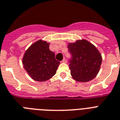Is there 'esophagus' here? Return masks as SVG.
<instances>
[{
    "mask_svg": "<svg viewBox=\"0 0 120 120\" xmlns=\"http://www.w3.org/2000/svg\"><path fill=\"white\" fill-rule=\"evenodd\" d=\"M62 63H67V60H66L65 58H64L62 61Z\"/></svg>",
    "mask_w": 120,
    "mask_h": 120,
    "instance_id": "obj_1",
    "label": "esophagus"
}]
</instances>
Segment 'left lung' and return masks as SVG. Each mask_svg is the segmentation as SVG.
<instances>
[{"label": "left lung", "instance_id": "1", "mask_svg": "<svg viewBox=\"0 0 120 120\" xmlns=\"http://www.w3.org/2000/svg\"><path fill=\"white\" fill-rule=\"evenodd\" d=\"M72 55L69 64L72 78L79 82H87L96 77L100 69L102 56L95 45L85 39L68 44Z\"/></svg>", "mask_w": 120, "mask_h": 120}]
</instances>
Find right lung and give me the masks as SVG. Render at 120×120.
I'll use <instances>...</instances> for the list:
<instances>
[{"instance_id":"right-lung-1","label":"right lung","mask_w":120,"mask_h":120,"mask_svg":"<svg viewBox=\"0 0 120 120\" xmlns=\"http://www.w3.org/2000/svg\"><path fill=\"white\" fill-rule=\"evenodd\" d=\"M50 43L39 40L32 44L25 51L22 64L27 73L33 80L45 82L55 75L60 62L49 49Z\"/></svg>"}]
</instances>
